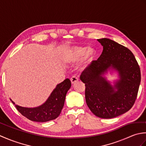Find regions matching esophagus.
<instances>
[{
    "label": "esophagus",
    "mask_w": 146,
    "mask_h": 146,
    "mask_svg": "<svg viewBox=\"0 0 146 146\" xmlns=\"http://www.w3.org/2000/svg\"><path fill=\"white\" fill-rule=\"evenodd\" d=\"M71 83H72V84H75V83H76V82H78V78H77L76 76H73V77H71Z\"/></svg>",
    "instance_id": "obj_1"
}]
</instances>
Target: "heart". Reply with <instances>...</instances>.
I'll return each instance as SVG.
<instances>
[{"instance_id":"b5f03b06","label":"heart","mask_w":146,"mask_h":146,"mask_svg":"<svg viewBox=\"0 0 146 146\" xmlns=\"http://www.w3.org/2000/svg\"><path fill=\"white\" fill-rule=\"evenodd\" d=\"M96 51L94 48L83 46H75L70 48L64 54V60L70 63L82 60L85 64H89L95 60Z\"/></svg>"}]
</instances>
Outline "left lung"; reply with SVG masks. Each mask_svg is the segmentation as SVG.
I'll use <instances>...</instances> for the list:
<instances>
[{"mask_svg":"<svg viewBox=\"0 0 146 146\" xmlns=\"http://www.w3.org/2000/svg\"><path fill=\"white\" fill-rule=\"evenodd\" d=\"M103 51L97 61L83 71L85 100L92 112L111 119L129 111L134 105L141 83V70L131 50L107 38L98 39ZM118 71L120 79L112 86L103 75L108 69Z\"/></svg>","mask_w":146,"mask_h":146,"instance_id":"obj_1","label":"left lung"}]
</instances>
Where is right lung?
<instances>
[{
	"instance_id": "obj_1",
	"label": "right lung",
	"mask_w": 146,
	"mask_h": 146,
	"mask_svg": "<svg viewBox=\"0 0 146 146\" xmlns=\"http://www.w3.org/2000/svg\"><path fill=\"white\" fill-rule=\"evenodd\" d=\"M71 86L70 79L64 80L56 86L45 103L38 107H23L15 105L11 99V100L17 110L27 119L35 122H48L56 119L60 115L64 106L65 97Z\"/></svg>"
}]
</instances>
